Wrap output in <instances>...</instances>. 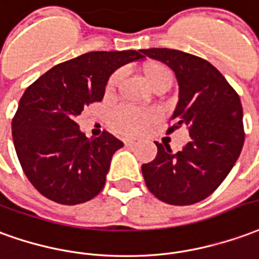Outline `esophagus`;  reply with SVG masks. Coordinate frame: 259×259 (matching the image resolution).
<instances>
[{"label":"esophagus","instance_id":"esophagus-1","mask_svg":"<svg viewBox=\"0 0 259 259\" xmlns=\"http://www.w3.org/2000/svg\"><path fill=\"white\" fill-rule=\"evenodd\" d=\"M124 144H125V146H134V145H135V141H134V139H125Z\"/></svg>","mask_w":259,"mask_h":259}]
</instances>
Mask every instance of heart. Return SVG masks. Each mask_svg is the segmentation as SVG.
Returning <instances> with one entry per match:
<instances>
[{
	"label": "heart",
	"instance_id": "1",
	"mask_svg": "<svg viewBox=\"0 0 259 259\" xmlns=\"http://www.w3.org/2000/svg\"><path fill=\"white\" fill-rule=\"evenodd\" d=\"M145 79L152 88L160 85L163 82H173V74L170 68L164 64L155 62L150 64L145 69ZM120 80V72H114L109 78L106 89L107 92H113ZM159 118V114L152 110H138L128 106H122L117 109L113 114V126L118 133L130 137L141 135L148 131L152 124H155Z\"/></svg>",
	"mask_w": 259,
	"mask_h": 259
}]
</instances>
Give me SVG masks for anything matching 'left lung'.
Instances as JSON below:
<instances>
[{
  "label": "left lung",
  "instance_id": "1",
  "mask_svg": "<svg viewBox=\"0 0 259 259\" xmlns=\"http://www.w3.org/2000/svg\"><path fill=\"white\" fill-rule=\"evenodd\" d=\"M145 56L171 68L179 82V103L167 128L190 133V142L173 153L159 144L155 160L142 166L146 187L170 205H192L223 183L244 144L243 107L237 92L201 57L171 49H148Z\"/></svg>",
  "mask_w": 259,
  "mask_h": 259
}]
</instances>
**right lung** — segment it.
<instances>
[{"instance_id":"right-lung-1","label":"right lung","mask_w":259,"mask_h":259,"mask_svg":"<svg viewBox=\"0 0 259 259\" xmlns=\"http://www.w3.org/2000/svg\"><path fill=\"white\" fill-rule=\"evenodd\" d=\"M142 51H91L61 62L27 88L12 118L16 155L41 195L62 205L83 203L103 190L120 139L104 131L88 138L76 124L85 106L102 102L110 75Z\"/></svg>"}]
</instances>
